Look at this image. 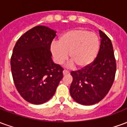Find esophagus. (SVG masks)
Returning a JSON list of instances; mask_svg holds the SVG:
<instances>
[{
	"label": "esophagus",
	"instance_id": "1",
	"mask_svg": "<svg viewBox=\"0 0 127 127\" xmlns=\"http://www.w3.org/2000/svg\"><path fill=\"white\" fill-rule=\"evenodd\" d=\"M69 72L67 71V70H66V69H64L63 71V75H66V74H68L69 73Z\"/></svg>",
	"mask_w": 127,
	"mask_h": 127
}]
</instances>
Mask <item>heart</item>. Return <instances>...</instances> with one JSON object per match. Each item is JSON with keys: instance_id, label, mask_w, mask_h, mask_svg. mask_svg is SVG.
Wrapping results in <instances>:
<instances>
[{"instance_id": "heart-1", "label": "heart", "mask_w": 127, "mask_h": 127, "mask_svg": "<svg viewBox=\"0 0 127 127\" xmlns=\"http://www.w3.org/2000/svg\"><path fill=\"white\" fill-rule=\"evenodd\" d=\"M100 42L97 35L86 30H72L62 34L58 43H53L50 50L56 63L61 64L70 56L77 68L90 65L98 54Z\"/></svg>"}]
</instances>
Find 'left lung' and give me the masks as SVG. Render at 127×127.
Here are the masks:
<instances>
[{
  "instance_id": "8db88e82",
  "label": "left lung",
  "mask_w": 127,
  "mask_h": 127,
  "mask_svg": "<svg viewBox=\"0 0 127 127\" xmlns=\"http://www.w3.org/2000/svg\"><path fill=\"white\" fill-rule=\"evenodd\" d=\"M101 45L98 55L92 63L78 71L71 72L73 77L70 94L77 103L91 105L107 95L114 83L116 63L112 41L99 30Z\"/></svg>"
}]
</instances>
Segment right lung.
Returning a JSON list of instances; mask_svg holds the SVG:
<instances>
[{"mask_svg":"<svg viewBox=\"0 0 127 127\" xmlns=\"http://www.w3.org/2000/svg\"><path fill=\"white\" fill-rule=\"evenodd\" d=\"M56 32L47 26H34L20 37L13 50L11 69L15 88L31 103L49 101L63 77V68L51 57Z\"/></svg>","mask_w":127,"mask_h":127,"instance_id":"add662e5","label":"right lung"}]
</instances>
